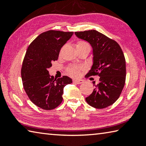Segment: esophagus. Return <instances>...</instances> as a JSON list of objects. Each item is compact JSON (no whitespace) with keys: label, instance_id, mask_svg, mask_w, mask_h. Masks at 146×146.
<instances>
[{"label":"esophagus","instance_id":"esophagus-1","mask_svg":"<svg viewBox=\"0 0 146 146\" xmlns=\"http://www.w3.org/2000/svg\"><path fill=\"white\" fill-rule=\"evenodd\" d=\"M73 82L75 84H80L84 82V80H82V79H78V80H74Z\"/></svg>","mask_w":146,"mask_h":146}]
</instances>
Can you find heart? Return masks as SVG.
I'll use <instances>...</instances> for the list:
<instances>
[{"label": "heart", "mask_w": 146, "mask_h": 146, "mask_svg": "<svg viewBox=\"0 0 146 146\" xmlns=\"http://www.w3.org/2000/svg\"><path fill=\"white\" fill-rule=\"evenodd\" d=\"M76 48L77 50L86 48L90 49V46L89 45V44L86 42H84V41L79 40L76 43ZM81 70H82V68L80 67V66H71L68 68L67 72L69 75H70L71 76H77L78 75L79 72H80V71Z\"/></svg>", "instance_id": "1"}]
</instances>
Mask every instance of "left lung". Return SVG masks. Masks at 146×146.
I'll return each instance as SVG.
<instances>
[{
    "instance_id": "8db88e82",
    "label": "left lung",
    "mask_w": 146,
    "mask_h": 146,
    "mask_svg": "<svg viewBox=\"0 0 146 146\" xmlns=\"http://www.w3.org/2000/svg\"><path fill=\"white\" fill-rule=\"evenodd\" d=\"M75 33L93 48V64L86 77L100 76L99 83L86 98V102L95 108H107L117 100L125 85L126 67L123 51L115 40L96 30Z\"/></svg>"
}]
</instances>
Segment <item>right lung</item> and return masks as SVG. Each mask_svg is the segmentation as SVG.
Segmentation results:
<instances>
[{"label": "right lung", "mask_w": 146, "mask_h": 146, "mask_svg": "<svg viewBox=\"0 0 146 146\" xmlns=\"http://www.w3.org/2000/svg\"><path fill=\"white\" fill-rule=\"evenodd\" d=\"M73 32L49 30L41 33L29 44L21 69L23 87L35 105L45 110L56 108L62 102L64 88L72 83L67 76L55 79L48 69L58 60L60 49Z\"/></svg>", "instance_id": "right-lung-1"}]
</instances>
